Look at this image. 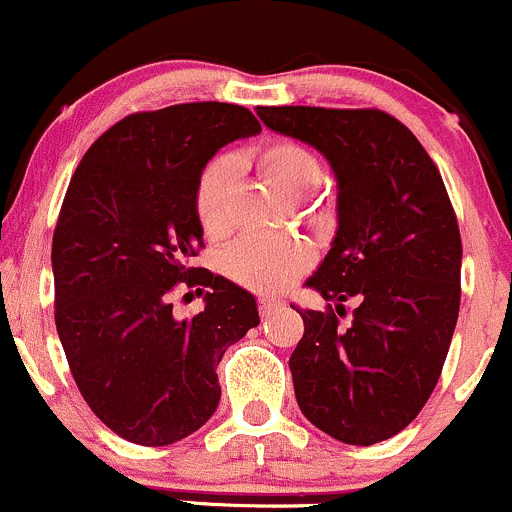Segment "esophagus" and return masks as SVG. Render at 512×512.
I'll return each instance as SVG.
<instances>
[{"label":"esophagus","mask_w":512,"mask_h":512,"mask_svg":"<svg viewBox=\"0 0 512 512\" xmlns=\"http://www.w3.org/2000/svg\"><path fill=\"white\" fill-rule=\"evenodd\" d=\"M276 308H281V303L271 301V298H263V301L258 303V313H261V316H271V313L276 311Z\"/></svg>","instance_id":"1"}]
</instances>
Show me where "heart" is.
Returning a JSON list of instances; mask_svg holds the SVG:
<instances>
[{"label":"heart","mask_w":512,"mask_h":512,"mask_svg":"<svg viewBox=\"0 0 512 512\" xmlns=\"http://www.w3.org/2000/svg\"><path fill=\"white\" fill-rule=\"evenodd\" d=\"M261 174L288 196H306L321 184L323 169L316 156L296 141H273L256 159ZM234 164L216 159L201 171L194 191V211L209 239L231 231ZM313 261V251L298 239L239 241L224 256V268L236 283L256 293H278L291 286Z\"/></svg>","instance_id":"1"}]
</instances>
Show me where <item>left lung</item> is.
Segmentation results:
<instances>
[{
  "label": "left lung",
  "instance_id": "left-lung-1",
  "mask_svg": "<svg viewBox=\"0 0 512 512\" xmlns=\"http://www.w3.org/2000/svg\"><path fill=\"white\" fill-rule=\"evenodd\" d=\"M271 131L326 156L338 229L306 281L328 311L296 308L303 338L291 376L303 416L348 445L401 433L438 383L460 308L458 221L408 126L378 109L258 106ZM356 297L352 323L342 303Z\"/></svg>",
  "mask_w": 512,
  "mask_h": 512
}]
</instances>
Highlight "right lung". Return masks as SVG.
<instances>
[{"label": "right lung", "instance_id": "right-lung-1", "mask_svg": "<svg viewBox=\"0 0 512 512\" xmlns=\"http://www.w3.org/2000/svg\"><path fill=\"white\" fill-rule=\"evenodd\" d=\"M258 131L239 104L139 111L106 129L69 181L52 241L54 321L84 401L131 443L169 445L204 426L221 356L258 326L249 291L191 266L204 246L196 181L221 146ZM176 285L209 287L205 311L176 319Z\"/></svg>", "mask_w": 512, "mask_h": 512}]
</instances>
